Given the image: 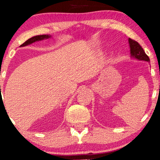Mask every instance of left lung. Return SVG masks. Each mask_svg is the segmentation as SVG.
I'll list each match as a JSON object with an SVG mask.
<instances>
[{"label":"left lung","instance_id":"1","mask_svg":"<svg viewBox=\"0 0 160 160\" xmlns=\"http://www.w3.org/2000/svg\"><path fill=\"white\" fill-rule=\"evenodd\" d=\"M129 44L130 48V54L131 57L135 59L139 60H143L146 62H150V59L147 56V54L145 53L143 48L141 47L137 41H135L132 39L129 38Z\"/></svg>","mask_w":160,"mask_h":160}]
</instances>
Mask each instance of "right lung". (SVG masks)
Returning a JSON list of instances; mask_svg holds the SVG:
<instances>
[{"label": "right lung", "mask_w": 160, "mask_h": 160, "mask_svg": "<svg viewBox=\"0 0 160 160\" xmlns=\"http://www.w3.org/2000/svg\"><path fill=\"white\" fill-rule=\"evenodd\" d=\"M50 37H51V36H49V35H40V36H33V37H32V38H30L28 39V40L26 41L25 43H23L20 46V47H25V46L31 44V43L36 42V41H39L41 40H43V39L49 38Z\"/></svg>", "instance_id": "add662e5"}]
</instances>
